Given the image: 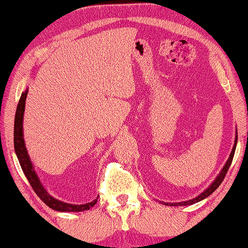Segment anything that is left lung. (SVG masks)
I'll use <instances>...</instances> for the list:
<instances>
[{"instance_id":"8db88e82","label":"left lung","mask_w":248,"mask_h":248,"mask_svg":"<svg viewBox=\"0 0 248 248\" xmlns=\"http://www.w3.org/2000/svg\"><path fill=\"white\" fill-rule=\"evenodd\" d=\"M236 143H237V136H236L235 146H234V148H232V153H231V156H230V158H228V160H227V162H226V165H225V167L223 168V170L220 171V173L218 175V177H217V178H216L215 182H214L212 185H210V187L207 188V189L204 191V193L199 195L198 197H196L195 199H191V201L184 202H177V204H168V202H165V205H170V206H173V205H176V206H178V205H180V206L193 205V204H195V202H201V201H202V199H204V198L208 197V196H209L210 194H213L214 191H215V190L217 189V188H218V186L221 184V182H223L224 178H225V176H226V173H227V171H228V169H230V167H231V164H232V158H234V154H235V149H236Z\"/></svg>"}]
</instances>
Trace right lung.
<instances>
[{"label": "right lung", "instance_id": "add662e5", "mask_svg": "<svg viewBox=\"0 0 248 248\" xmlns=\"http://www.w3.org/2000/svg\"><path fill=\"white\" fill-rule=\"evenodd\" d=\"M28 95V90H25L23 93L21 94L20 100H18V105L16 108V119H14V148H16V154L17 156L18 162H20L22 170H23L24 175L27 176L30 185L33 188V190L35 191V194L39 196L40 199L46 204L50 208L58 212H83V210L90 209L91 207H93L97 202L98 198L94 199L93 202H88L84 205H71L66 204V202H60L58 199L53 197L46 193V190L44 189L43 186L40 183V180L36 176V173L33 169V166L30 160L27 148L24 146V139H23V114H24V108H25V99Z\"/></svg>", "mask_w": 248, "mask_h": 248}]
</instances>
